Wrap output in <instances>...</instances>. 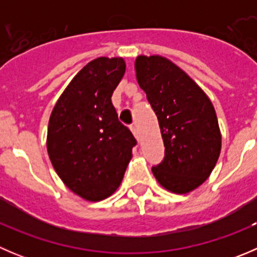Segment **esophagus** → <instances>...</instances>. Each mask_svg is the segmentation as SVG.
Listing matches in <instances>:
<instances>
[{"instance_id": "esophagus-1", "label": "esophagus", "mask_w": 257, "mask_h": 257, "mask_svg": "<svg viewBox=\"0 0 257 257\" xmlns=\"http://www.w3.org/2000/svg\"><path fill=\"white\" fill-rule=\"evenodd\" d=\"M131 131L133 132L134 137H136V138L138 139V141H139V133H138V129H137V125H136V124H133V125H131Z\"/></svg>"}]
</instances>
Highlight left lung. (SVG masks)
<instances>
[{"instance_id": "obj_1", "label": "left lung", "mask_w": 257, "mask_h": 257, "mask_svg": "<svg viewBox=\"0 0 257 257\" xmlns=\"http://www.w3.org/2000/svg\"><path fill=\"white\" fill-rule=\"evenodd\" d=\"M137 79L157 114L164 159L152 168L158 183L186 194L211 174L221 150V134L212 103L183 69L160 56L136 59Z\"/></svg>"}]
</instances>
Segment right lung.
<instances>
[{
	"label": "right lung",
	"instance_id": "add662e5",
	"mask_svg": "<svg viewBox=\"0 0 257 257\" xmlns=\"http://www.w3.org/2000/svg\"><path fill=\"white\" fill-rule=\"evenodd\" d=\"M124 72L123 58L93 59L71 80L49 118L52 165L85 200H103L118 189L137 144L110 99Z\"/></svg>",
	"mask_w": 257,
	"mask_h": 257
}]
</instances>
